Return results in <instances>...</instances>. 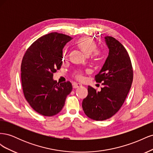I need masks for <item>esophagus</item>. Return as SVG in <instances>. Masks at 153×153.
<instances>
[{
	"label": "esophagus",
	"instance_id": "1",
	"mask_svg": "<svg viewBox=\"0 0 153 153\" xmlns=\"http://www.w3.org/2000/svg\"><path fill=\"white\" fill-rule=\"evenodd\" d=\"M73 86L74 89H76V88L82 87V85L81 84H79V83H75V84H73Z\"/></svg>",
	"mask_w": 153,
	"mask_h": 153
}]
</instances>
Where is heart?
Returning a JSON list of instances; mask_svg holds the SVG:
<instances>
[{
  "mask_svg": "<svg viewBox=\"0 0 153 153\" xmlns=\"http://www.w3.org/2000/svg\"><path fill=\"white\" fill-rule=\"evenodd\" d=\"M77 47L79 48L86 55H91L94 52V55L98 53V51L96 50L97 45L95 41L87 37H82L76 41ZM68 55V51L65 50L64 52V58H66ZM75 77L78 79H82V73L80 71L75 73Z\"/></svg>",
  "mask_w": 153,
  "mask_h": 153,
  "instance_id": "b5f03b06",
  "label": "heart"
}]
</instances>
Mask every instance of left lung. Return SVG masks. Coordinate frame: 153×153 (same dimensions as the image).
<instances>
[{"label":"left lung","instance_id":"obj_1","mask_svg":"<svg viewBox=\"0 0 153 153\" xmlns=\"http://www.w3.org/2000/svg\"><path fill=\"white\" fill-rule=\"evenodd\" d=\"M109 50L108 57L98 75L97 82L103 87L96 91L88 86V94L82 101V108L88 117L103 121L116 114L124 103L133 82V68L126 50L113 37L105 36Z\"/></svg>","mask_w":153,"mask_h":153}]
</instances>
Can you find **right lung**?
Returning a JSON list of instances; mask_svg holds the SVG:
<instances>
[{"label": "right lung", "instance_id": "right-lung-1", "mask_svg": "<svg viewBox=\"0 0 153 153\" xmlns=\"http://www.w3.org/2000/svg\"><path fill=\"white\" fill-rule=\"evenodd\" d=\"M70 36L51 32L27 49L22 59L21 79L25 98L36 112L53 116L61 112L72 91L70 82L57 83L53 73L62 64V50Z\"/></svg>", "mask_w": 153, "mask_h": 153}]
</instances>
